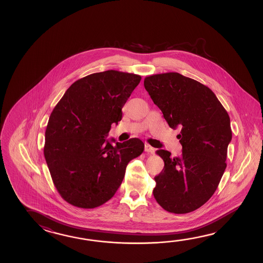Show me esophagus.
I'll return each instance as SVG.
<instances>
[{
	"label": "esophagus",
	"instance_id": "obj_1",
	"mask_svg": "<svg viewBox=\"0 0 263 263\" xmlns=\"http://www.w3.org/2000/svg\"><path fill=\"white\" fill-rule=\"evenodd\" d=\"M145 151L146 153H151V154H153V153H155L156 149H155L154 147H152L151 145H148V144H145Z\"/></svg>",
	"mask_w": 263,
	"mask_h": 263
}]
</instances>
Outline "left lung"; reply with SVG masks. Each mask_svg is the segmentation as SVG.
Segmentation results:
<instances>
[{
    "mask_svg": "<svg viewBox=\"0 0 263 263\" xmlns=\"http://www.w3.org/2000/svg\"><path fill=\"white\" fill-rule=\"evenodd\" d=\"M144 85L170 128L180 129L182 145L175 158L156 151L164 167L154 178L153 196L169 213L194 212L213 196L227 167L232 138L229 114L208 86L179 73L151 75Z\"/></svg>",
    "mask_w": 263,
    "mask_h": 263,
    "instance_id": "8db88e82",
    "label": "left lung"
}]
</instances>
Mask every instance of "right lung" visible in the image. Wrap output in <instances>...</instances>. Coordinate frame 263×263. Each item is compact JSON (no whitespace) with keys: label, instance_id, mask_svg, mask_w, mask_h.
Segmentation results:
<instances>
[{"label":"right lung","instance_id":"1","mask_svg":"<svg viewBox=\"0 0 263 263\" xmlns=\"http://www.w3.org/2000/svg\"><path fill=\"white\" fill-rule=\"evenodd\" d=\"M140 81L134 73H93L73 83L56 104L45 132L44 156L65 201L82 209L104 204L119 188L129 162L144 151L138 138L115 145L106 140Z\"/></svg>","mask_w":263,"mask_h":263}]
</instances>
